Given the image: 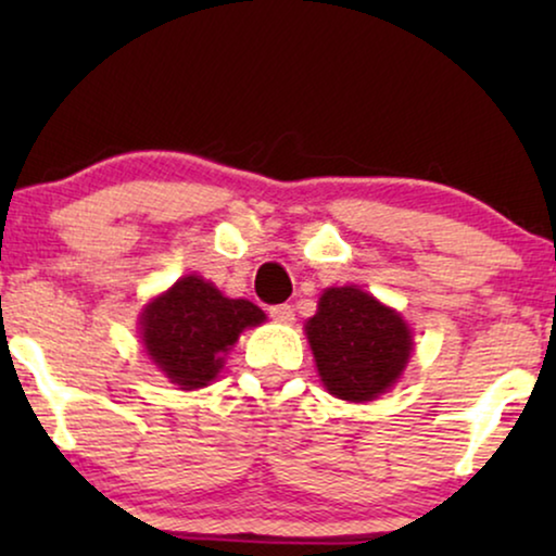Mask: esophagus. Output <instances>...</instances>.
I'll use <instances>...</instances> for the list:
<instances>
[{
    "label": "esophagus",
    "mask_w": 556,
    "mask_h": 556,
    "mask_svg": "<svg viewBox=\"0 0 556 556\" xmlns=\"http://www.w3.org/2000/svg\"><path fill=\"white\" fill-rule=\"evenodd\" d=\"M270 316L276 318V321H280V324H291L293 316H295V311H293L291 303H278V306H270Z\"/></svg>",
    "instance_id": "esophagus-1"
}]
</instances>
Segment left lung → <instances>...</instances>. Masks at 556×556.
<instances>
[{"label": "left lung", "instance_id": "1", "mask_svg": "<svg viewBox=\"0 0 556 556\" xmlns=\"http://www.w3.org/2000/svg\"><path fill=\"white\" fill-rule=\"evenodd\" d=\"M306 337L324 387L349 402L390 390L413 354L405 318L356 286L326 288Z\"/></svg>", "mask_w": 556, "mask_h": 556}]
</instances>
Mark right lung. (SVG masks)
Returning a JSON list of instances; mask_svg holds the SVG:
<instances>
[{"mask_svg":"<svg viewBox=\"0 0 556 556\" xmlns=\"http://www.w3.org/2000/svg\"><path fill=\"white\" fill-rule=\"evenodd\" d=\"M265 314L245 299H227L200 276H185L141 314V341L159 369L181 390L207 387L225 354Z\"/></svg>","mask_w":556,"mask_h":556,"instance_id":"right-lung-1","label":"right lung"}]
</instances>
